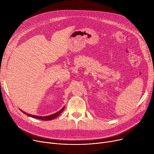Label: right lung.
Segmentation results:
<instances>
[{"label":"right lung","instance_id":"add662e5","mask_svg":"<svg viewBox=\"0 0 154 154\" xmlns=\"http://www.w3.org/2000/svg\"><path fill=\"white\" fill-rule=\"evenodd\" d=\"M65 107H63V108L60 110L59 111H58L57 112L55 113V114H52V115H50V116H34V115H31V114H27V113L23 112L22 110H21V112H22L23 114H25L26 115H27V116L29 117H33V118H35V119H39V120H52L54 119H55V117H57L58 116L60 115V113L63 110Z\"/></svg>","mask_w":154,"mask_h":154}]
</instances>
